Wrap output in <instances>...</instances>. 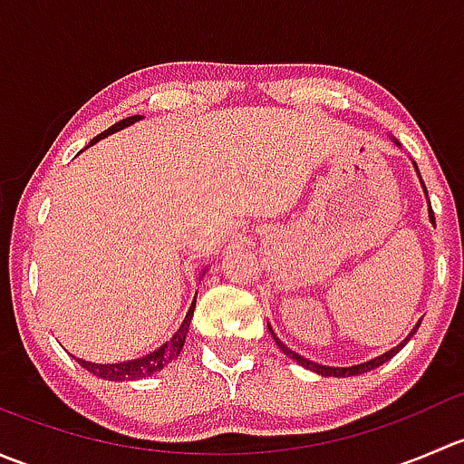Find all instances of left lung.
Wrapping results in <instances>:
<instances>
[{
    "mask_svg": "<svg viewBox=\"0 0 464 464\" xmlns=\"http://www.w3.org/2000/svg\"><path fill=\"white\" fill-rule=\"evenodd\" d=\"M392 141H395V145H400V141H397V139H392ZM413 168H415V172H418V177H420V170H418V166H415L413 163ZM420 184H422V190H424V195H427V186H424V181H422V177H420ZM427 199H429V195H427ZM429 219H431V224H435V218H433V210H431V202H429ZM420 323L422 321H418V325L413 327V330L409 332V336H406L404 341H401L400 345H395V348L392 350H388V353H383V354H379V357H375V359H371V362H363V363H357V366H348V368H334V366H323V363H316V362H310V359H305V357H301V354L298 353H294V350H289L287 345L283 343V341L278 339V336H276V332L271 330V325L269 323H266V325H269V332H271V336H274V341H276V345H278L280 350H283L285 354H287L289 359H294V362L296 363H301L303 368H307V371H312V372H316V375H321V377H353V375H362V372H368V371H372V368H379L382 366V363H386L388 359H392L395 357L397 353H400L401 348H404V343L406 341L411 339V336L415 334V330H418L420 327Z\"/></svg>",
    "mask_w": 464,
    "mask_h": 464,
    "instance_id": "obj_1",
    "label": "left lung"
}]
</instances>
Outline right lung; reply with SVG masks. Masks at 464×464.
<instances>
[{
    "label": "right lung",
    "mask_w": 464,
    "mask_h": 464,
    "mask_svg": "<svg viewBox=\"0 0 464 464\" xmlns=\"http://www.w3.org/2000/svg\"><path fill=\"white\" fill-rule=\"evenodd\" d=\"M141 119L143 116H139V114L128 116V119L114 123L110 130H105L102 134H98L96 139H92V143L89 145L98 143L101 139L110 137V134L119 132V130L130 128V125H134L137 121H141ZM204 274H206V269L202 271V278H204ZM193 312H195V301H193V305H190V310L186 312V319L179 325V330L172 334V339L166 341L161 348H157L154 353L145 354V357H141V359H132V362H121V363H92V362H85V359H78V363H81L82 368H87L89 372H93L96 377L107 379V382H134V379H145V377L154 375V372H159L161 368H166L168 363L175 362V359L181 354V350H184V343H186V334H188L190 321H193Z\"/></svg>",
    "instance_id": "obj_1"
}]
</instances>
